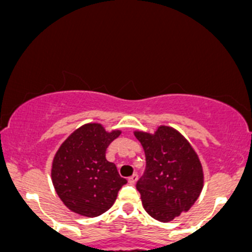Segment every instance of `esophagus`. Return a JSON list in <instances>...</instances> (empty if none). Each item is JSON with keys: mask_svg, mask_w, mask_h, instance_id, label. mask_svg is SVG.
Segmentation results:
<instances>
[{"mask_svg": "<svg viewBox=\"0 0 252 252\" xmlns=\"http://www.w3.org/2000/svg\"><path fill=\"white\" fill-rule=\"evenodd\" d=\"M137 180H138V175H137V174L131 175V177L128 178V183H129V184H136Z\"/></svg>", "mask_w": 252, "mask_h": 252, "instance_id": "obj_1", "label": "esophagus"}]
</instances>
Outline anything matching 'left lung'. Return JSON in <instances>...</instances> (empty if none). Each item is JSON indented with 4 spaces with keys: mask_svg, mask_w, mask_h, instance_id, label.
<instances>
[{
    "mask_svg": "<svg viewBox=\"0 0 252 252\" xmlns=\"http://www.w3.org/2000/svg\"><path fill=\"white\" fill-rule=\"evenodd\" d=\"M147 158L138 180L143 207L151 218L169 222L186 213L201 194L204 183L198 155L179 131L158 126L154 133L134 131Z\"/></svg>",
    "mask_w": 252,
    "mask_h": 252,
    "instance_id": "obj_1",
    "label": "left lung"
}]
</instances>
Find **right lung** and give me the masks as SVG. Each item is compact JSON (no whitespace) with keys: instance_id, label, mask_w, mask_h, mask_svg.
I'll return each instance as SVG.
<instances>
[{"instance_id":"1","label":"right lung","mask_w":252,"mask_h":252,"mask_svg":"<svg viewBox=\"0 0 252 252\" xmlns=\"http://www.w3.org/2000/svg\"><path fill=\"white\" fill-rule=\"evenodd\" d=\"M120 133V129L105 131L101 124H85L69 134L56 151L51 180L69 210L94 218L114 204L127 180L119 175L113 162L107 161L105 150Z\"/></svg>"}]
</instances>
